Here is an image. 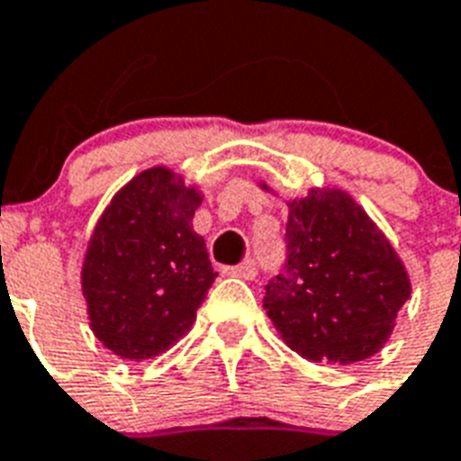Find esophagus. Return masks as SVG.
I'll return each instance as SVG.
<instances>
[{"label": "esophagus", "mask_w": 461, "mask_h": 461, "mask_svg": "<svg viewBox=\"0 0 461 461\" xmlns=\"http://www.w3.org/2000/svg\"><path fill=\"white\" fill-rule=\"evenodd\" d=\"M223 274H226V276H238V278L252 281V278H257V268H254L252 261H248V264H240V267L223 268Z\"/></svg>", "instance_id": "34e87169"}]
</instances>
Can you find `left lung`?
I'll use <instances>...</instances> for the list:
<instances>
[{
	"label": "left lung",
	"instance_id": "8db88e82",
	"mask_svg": "<svg viewBox=\"0 0 461 461\" xmlns=\"http://www.w3.org/2000/svg\"><path fill=\"white\" fill-rule=\"evenodd\" d=\"M285 204L288 261L267 285L268 319L304 359L342 366L369 359L410 300L402 259L345 190L312 187Z\"/></svg>",
	"mask_w": 461,
	"mask_h": 461
}]
</instances>
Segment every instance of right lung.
<instances>
[{
  "label": "right lung",
  "mask_w": 461,
  "mask_h": 461,
  "mask_svg": "<svg viewBox=\"0 0 461 461\" xmlns=\"http://www.w3.org/2000/svg\"><path fill=\"white\" fill-rule=\"evenodd\" d=\"M200 204V187L152 167L99 216L80 285L92 333L121 359L159 357L193 329L216 278L204 238L193 230Z\"/></svg>",
  "instance_id": "right-lung-1"
}]
</instances>
